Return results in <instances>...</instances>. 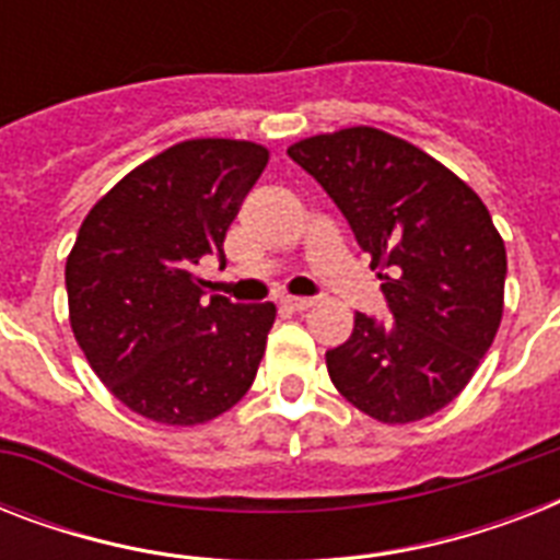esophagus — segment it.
I'll return each instance as SVG.
<instances>
[{
  "instance_id": "1",
  "label": "esophagus",
  "mask_w": 560,
  "mask_h": 560,
  "mask_svg": "<svg viewBox=\"0 0 560 560\" xmlns=\"http://www.w3.org/2000/svg\"><path fill=\"white\" fill-rule=\"evenodd\" d=\"M281 305L288 307V311H307V307L314 305V299H307V296H284V299H281Z\"/></svg>"
}]
</instances>
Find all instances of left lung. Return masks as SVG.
<instances>
[{"instance_id": "1", "label": "left lung", "mask_w": 560, "mask_h": 560, "mask_svg": "<svg viewBox=\"0 0 560 560\" xmlns=\"http://www.w3.org/2000/svg\"><path fill=\"white\" fill-rule=\"evenodd\" d=\"M288 156L349 220L392 314H354L349 340L325 351L334 386L383 424L433 416L468 386L503 319L505 244L486 202L374 127L311 136Z\"/></svg>"}]
</instances>
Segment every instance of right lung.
Masks as SVG:
<instances>
[{
    "label": "right lung",
    "instance_id": "add662e5",
    "mask_svg": "<svg viewBox=\"0 0 560 560\" xmlns=\"http://www.w3.org/2000/svg\"><path fill=\"white\" fill-rule=\"evenodd\" d=\"M270 153L188 139L101 197L66 258L74 340L125 407L156 424H206L253 386L276 305L202 299V258L223 237Z\"/></svg>",
    "mask_w": 560,
    "mask_h": 560
}]
</instances>
